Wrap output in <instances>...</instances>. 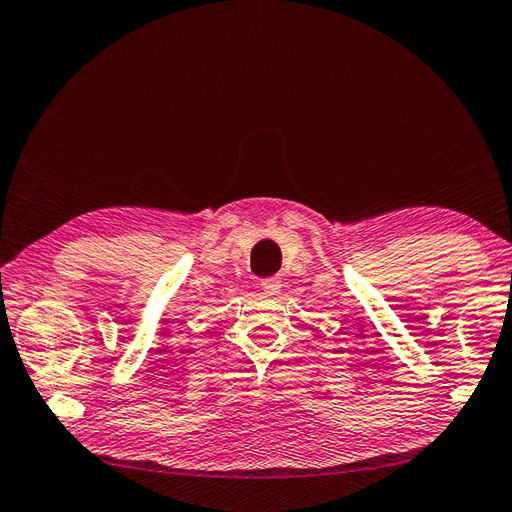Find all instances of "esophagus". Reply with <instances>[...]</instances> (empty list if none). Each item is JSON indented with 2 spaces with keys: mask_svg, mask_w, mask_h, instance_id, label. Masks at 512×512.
Wrapping results in <instances>:
<instances>
[{
  "mask_svg": "<svg viewBox=\"0 0 512 512\" xmlns=\"http://www.w3.org/2000/svg\"><path fill=\"white\" fill-rule=\"evenodd\" d=\"M259 286H262V290L266 292V295L273 297V295H277V292L281 290V279L279 277H268V279H262V284H259Z\"/></svg>",
  "mask_w": 512,
  "mask_h": 512,
  "instance_id": "34e87169",
  "label": "esophagus"
}]
</instances>
